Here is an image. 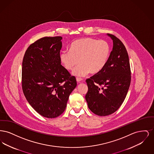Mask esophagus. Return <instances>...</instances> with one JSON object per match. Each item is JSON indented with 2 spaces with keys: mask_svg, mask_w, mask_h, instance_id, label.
<instances>
[{
  "mask_svg": "<svg viewBox=\"0 0 154 154\" xmlns=\"http://www.w3.org/2000/svg\"><path fill=\"white\" fill-rule=\"evenodd\" d=\"M76 81H77V82L80 83L81 82H82V79H80V78H77V79H76Z\"/></svg>",
  "mask_w": 154,
  "mask_h": 154,
  "instance_id": "esophagus-1",
  "label": "esophagus"
}]
</instances>
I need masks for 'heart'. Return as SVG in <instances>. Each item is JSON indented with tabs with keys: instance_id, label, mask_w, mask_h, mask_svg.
Returning <instances> with one entry per match:
<instances>
[{
	"instance_id": "b5f03b06",
	"label": "heart",
	"mask_w": 154,
	"mask_h": 154,
	"mask_svg": "<svg viewBox=\"0 0 154 154\" xmlns=\"http://www.w3.org/2000/svg\"><path fill=\"white\" fill-rule=\"evenodd\" d=\"M111 48L104 40L85 37L73 42L70 47V51L60 54V60L66 70L74 69L73 74L77 77L91 74L98 73L107 65L110 58Z\"/></svg>"
}]
</instances>
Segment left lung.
<instances>
[{
    "instance_id": "1",
    "label": "left lung",
    "mask_w": 154,
    "mask_h": 154,
    "mask_svg": "<svg viewBox=\"0 0 154 154\" xmlns=\"http://www.w3.org/2000/svg\"><path fill=\"white\" fill-rule=\"evenodd\" d=\"M113 42L110 58L102 70L86 80L88 108L99 116H109L124 102L131 84V72L128 52L117 37L107 34Z\"/></svg>"
}]
</instances>
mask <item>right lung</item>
<instances>
[{"label": "right lung", "mask_w": 154, "mask_h": 154, "mask_svg": "<svg viewBox=\"0 0 154 154\" xmlns=\"http://www.w3.org/2000/svg\"><path fill=\"white\" fill-rule=\"evenodd\" d=\"M62 39L45 37L37 40L28 48L22 61L23 94L34 110L48 118L64 112L77 86L75 77L61 65Z\"/></svg>", "instance_id": "obj_1"}]
</instances>
